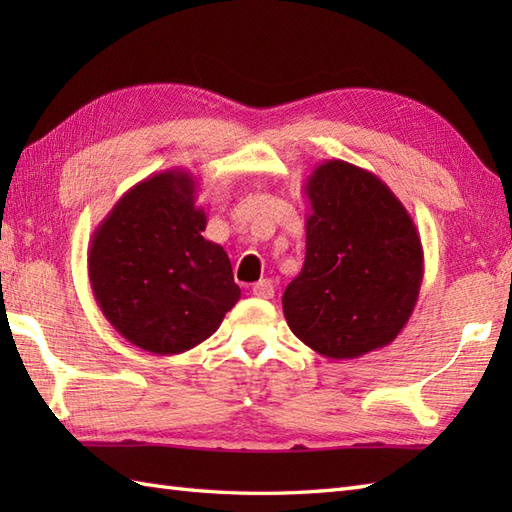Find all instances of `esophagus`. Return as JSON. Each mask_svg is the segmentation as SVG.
Returning a JSON list of instances; mask_svg holds the SVG:
<instances>
[{"label":"esophagus","instance_id":"esophagus-1","mask_svg":"<svg viewBox=\"0 0 512 512\" xmlns=\"http://www.w3.org/2000/svg\"><path fill=\"white\" fill-rule=\"evenodd\" d=\"M253 295L259 299H273L275 297V284L270 279H259L253 286Z\"/></svg>","mask_w":512,"mask_h":512}]
</instances>
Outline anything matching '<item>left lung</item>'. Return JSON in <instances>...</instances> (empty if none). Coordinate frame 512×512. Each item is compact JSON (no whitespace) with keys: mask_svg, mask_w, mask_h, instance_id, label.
<instances>
[{"mask_svg":"<svg viewBox=\"0 0 512 512\" xmlns=\"http://www.w3.org/2000/svg\"><path fill=\"white\" fill-rule=\"evenodd\" d=\"M303 193L306 259L281 299L290 330L334 361L380 350L416 308L424 275L418 228L383 180L345 160L321 162Z\"/></svg>","mask_w":512,"mask_h":512,"instance_id":"1","label":"left lung"}]
</instances>
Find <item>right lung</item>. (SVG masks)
<instances>
[{
	"label": "right lung",
	"instance_id": "add662e5",
	"mask_svg": "<svg viewBox=\"0 0 512 512\" xmlns=\"http://www.w3.org/2000/svg\"><path fill=\"white\" fill-rule=\"evenodd\" d=\"M198 182L167 169L134 184L96 226L88 250L92 295L129 343L182 354L220 328L242 297L226 250L202 237Z\"/></svg>",
	"mask_w": 512,
	"mask_h": 512
}]
</instances>
